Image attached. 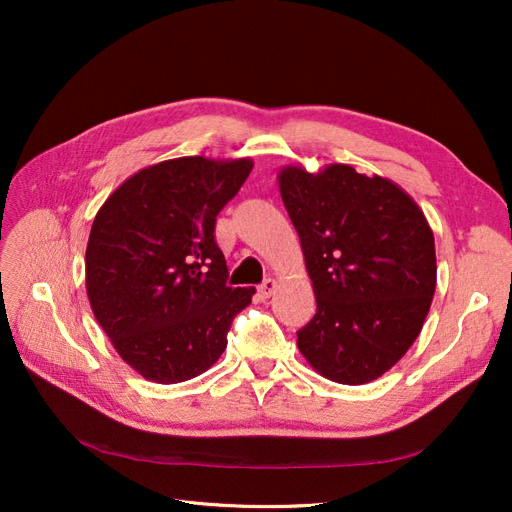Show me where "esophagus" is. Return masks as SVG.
<instances>
[{
	"instance_id": "34e87169",
	"label": "esophagus",
	"mask_w": 512,
	"mask_h": 512,
	"mask_svg": "<svg viewBox=\"0 0 512 512\" xmlns=\"http://www.w3.org/2000/svg\"><path fill=\"white\" fill-rule=\"evenodd\" d=\"M275 288H277V282L273 280V277H267V280L258 286V294L262 299H269L271 294L275 292Z\"/></svg>"
}]
</instances>
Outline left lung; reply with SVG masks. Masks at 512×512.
<instances>
[{"instance_id":"obj_1","label":"left lung","mask_w":512,"mask_h":512,"mask_svg":"<svg viewBox=\"0 0 512 512\" xmlns=\"http://www.w3.org/2000/svg\"><path fill=\"white\" fill-rule=\"evenodd\" d=\"M280 192L316 294L299 350L333 382L380 378L414 344L436 290L423 211L389 179L346 164L318 175L284 168Z\"/></svg>"}]
</instances>
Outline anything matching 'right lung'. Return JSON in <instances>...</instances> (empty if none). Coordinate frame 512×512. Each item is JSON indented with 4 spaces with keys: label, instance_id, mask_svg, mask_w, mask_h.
Returning <instances> with one entry per match:
<instances>
[{
    "label": "right lung",
    "instance_id": "1",
    "mask_svg": "<svg viewBox=\"0 0 512 512\" xmlns=\"http://www.w3.org/2000/svg\"><path fill=\"white\" fill-rule=\"evenodd\" d=\"M252 173L250 160L177 158L143 168L108 196L85 254L87 294L119 356L160 384L220 359L232 318L256 288L228 286L215 218Z\"/></svg>",
    "mask_w": 512,
    "mask_h": 512
}]
</instances>
